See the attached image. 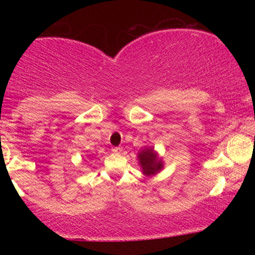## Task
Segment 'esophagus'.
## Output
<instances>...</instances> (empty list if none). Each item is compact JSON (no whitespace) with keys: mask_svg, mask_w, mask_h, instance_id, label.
Wrapping results in <instances>:
<instances>
[{"mask_svg":"<svg viewBox=\"0 0 255 255\" xmlns=\"http://www.w3.org/2000/svg\"><path fill=\"white\" fill-rule=\"evenodd\" d=\"M111 151H113L114 153H121L124 150H122V147H113L111 148Z\"/></svg>","mask_w":255,"mask_h":255,"instance_id":"34e87169","label":"esophagus"}]
</instances>
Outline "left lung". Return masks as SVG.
Listing matches in <instances>:
<instances>
[{"label":"left lung","mask_w":255,"mask_h":255,"mask_svg":"<svg viewBox=\"0 0 255 255\" xmlns=\"http://www.w3.org/2000/svg\"><path fill=\"white\" fill-rule=\"evenodd\" d=\"M137 160L145 176H156L164 168L162 157H159L158 152L152 146L141 148L137 152Z\"/></svg>","instance_id":"8db88e82"}]
</instances>
